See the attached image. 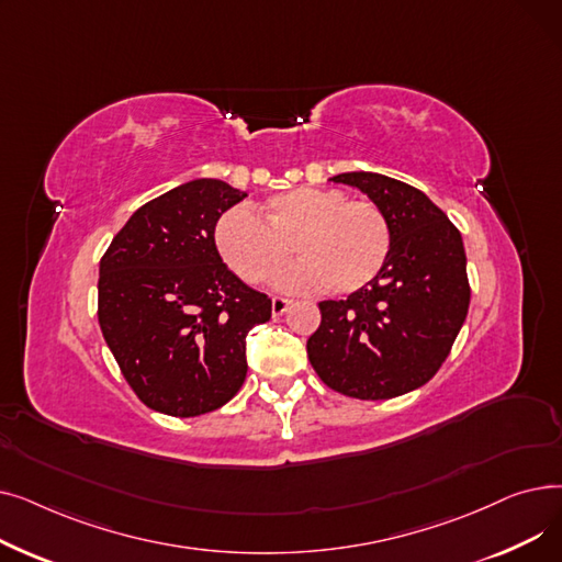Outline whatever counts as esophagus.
<instances>
[{"label":"esophagus","instance_id":"1","mask_svg":"<svg viewBox=\"0 0 562 562\" xmlns=\"http://www.w3.org/2000/svg\"><path fill=\"white\" fill-rule=\"evenodd\" d=\"M291 305V301L289 299H282V296H273V301H271V312H273V316H282L284 312H286V307Z\"/></svg>","mask_w":562,"mask_h":562}]
</instances>
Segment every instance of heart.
Masks as SVG:
<instances>
[{"mask_svg": "<svg viewBox=\"0 0 562 562\" xmlns=\"http://www.w3.org/2000/svg\"><path fill=\"white\" fill-rule=\"evenodd\" d=\"M214 244L229 269L250 284L269 280L293 248L301 259L276 278L280 289L328 286L346 296L385 269L392 225L369 200H348L330 187H299L261 202L257 216L225 212L214 225Z\"/></svg>", "mask_w": 562, "mask_h": 562, "instance_id": "b5f03b06", "label": "heart"}]
</instances>
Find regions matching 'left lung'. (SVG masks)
<instances>
[{
  "instance_id": "left-lung-1",
  "label": "left lung",
  "mask_w": 562,
  "mask_h": 562,
  "mask_svg": "<svg viewBox=\"0 0 562 562\" xmlns=\"http://www.w3.org/2000/svg\"><path fill=\"white\" fill-rule=\"evenodd\" d=\"M392 225L385 269L346 301H323L307 358L339 394L382 401L417 390L449 358L469 310L467 255L449 216L419 189L380 172H341Z\"/></svg>"
}]
</instances>
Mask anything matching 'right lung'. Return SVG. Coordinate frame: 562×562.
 Masks as SVG:
<instances>
[{"label": "right lung", "instance_id": "1", "mask_svg": "<svg viewBox=\"0 0 562 562\" xmlns=\"http://www.w3.org/2000/svg\"><path fill=\"white\" fill-rule=\"evenodd\" d=\"M248 193L202 177L145 202L100 261L98 318L136 396L170 417H200L241 390L248 333L271 299L223 263L216 221Z\"/></svg>", "mask_w": 562, "mask_h": 562}]
</instances>
